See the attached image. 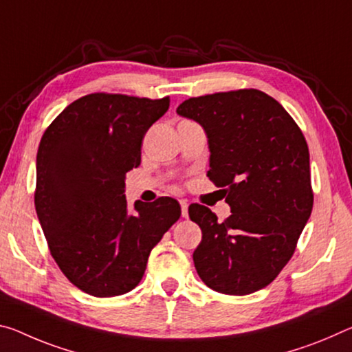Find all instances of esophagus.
I'll list each match as a JSON object with an SVG mask.
<instances>
[{
    "label": "esophagus",
    "instance_id": "obj_1",
    "mask_svg": "<svg viewBox=\"0 0 352 352\" xmlns=\"http://www.w3.org/2000/svg\"><path fill=\"white\" fill-rule=\"evenodd\" d=\"M180 206H182V216L188 217V202L186 200H180Z\"/></svg>",
    "mask_w": 352,
    "mask_h": 352
}]
</instances>
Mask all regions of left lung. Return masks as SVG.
Returning a JSON list of instances; mask_svg holds the SVG:
<instances>
[{"mask_svg":"<svg viewBox=\"0 0 352 352\" xmlns=\"http://www.w3.org/2000/svg\"><path fill=\"white\" fill-rule=\"evenodd\" d=\"M177 114L204 128L210 180L232 214L224 222L204 205L189 206L202 230L192 258L214 292L244 296L274 280L311 214L314 192L305 138L283 106L256 89L185 100Z\"/></svg>","mask_w":352,"mask_h":352,"instance_id":"obj_1","label":"left lung"}]
</instances>
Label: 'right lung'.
I'll list each match as a JSON object with an SVG mask.
<instances>
[{
	"label": "right lung",
	"instance_id": "obj_1",
	"mask_svg": "<svg viewBox=\"0 0 352 352\" xmlns=\"http://www.w3.org/2000/svg\"><path fill=\"white\" fill-rule=\"evenodd\" d=\"M169 97L91 94L70 103L43 133L36 163V211L65 277L97 298L131 292L164 233L182 214L175 199L135 202L125 174L141 164L142 139Z\"/></svg>",
	"mask_w": 352,
	"mask_h": 352
}]
</instances>
